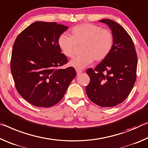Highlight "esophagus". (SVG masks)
<instances>
[{"label":"esophagus","instance_id":"esophagus-1","mask_svg":"<svg viewBox=\"0 0 148 148\" xmlns=\"http://www.w3.org/2000/svg\"><path fill=\"white\" fill-rule=\"evenodd\" d=\"M76 72H77V75H79V74L81 73L82 71H81V70H80V69H76Z\"/></svg>","mask_w":148,"mask_h":148}]
</instances>
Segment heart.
Wrapping results in <instances>:
<instances>
[{
	"label": "heart",
	"mask_w": 148,
	"mask_h": 148,
	"mask_svg": "<svg viewBox=\"0 0 148 148\" xmlns=\"http://www.w3.org/2000/svg\"><path fill=\"white\" fill-rule=\"evenodd\" d=\"M58 45L65 56L73 58L77 45L81 47V55L69 62L71 66L82 69L93 61L100 62L107 58L113 46V34L110 30L92 23H84L73 27L71 36L63 33L58 39Z\"/></svg>",
	"instance_id": "obj_1"
}]
</instances>
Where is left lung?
Instances as JSON below:
<instances>
[{
    "mask_svg": "<svg viewBox=\"0 0 148 148\" xmlns=\"http://www.w3.org/2000/svg\"><path fill=\"white\" fill-rule=\"evenodd\" d=\"M107 24L113 37V46L108 56L86 73L90 81L86 87L89 99L101 107H114L127 98L136 77L137 55L130 36L111 19L99 21Z\"/></svg>",
    "mask_w": 148,
    "mask_h": 148,
    "instance_id": "obj_1",
    "label": "left lung"
}]
</instances>
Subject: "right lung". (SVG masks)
<instances>
[{
	"label": "right lung",
	"mask_w": 148,
	"mask_h": 148,
	"mask_svg": "<svg viewBox=\"0 0 148 148\" xmlns=\"http://www.w3.org/2000/svg\"><path fill=\"white\" fill-rule=\"evenodd\" d=\"M67 29L56 22L36 21L14 43L10 68L16 88L33 106L49 108L59 102L76 76L73 67L60 68L67 58L58 39Z\"/></svg>",
	"instance_id": "obj_1"
}]
</instances>
